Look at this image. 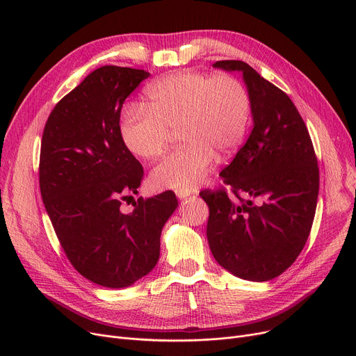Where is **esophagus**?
<instances>
[{
  "mask_svg": "<svg viewBox=\"0 0 356 356\" xmlns=\"http://www.w3.org/2000/svg\"><path fill=\"white\" fill-rule=\"evenodd\" d=\"M192 193H193V191H188V189H177V191H176V195H177L179 199L188 197V196H191Z\"/></svg>",
  "mask_w": 356,
  "mask_h": 356,
  "instance_id": "34e87169",
  "label": "esophagus"
}]
</instances>
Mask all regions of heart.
<instances>
[{
  "label": "heart",
  "instance_id": "obj_1",
  "mask_svg": "<svg viewBox=\"0 0 356 356\" xmlns=\"http://www.w3.org/2000/svg\"><path fill=\"white\" fill-rule=\"evenodd\" d=\"M251 120L247 86L235 74L181 70L145 89V106L121 112L124 145L143 160L159 157L179 128L183 143L149 175L159 189H193L209 173L216 154L229 156L244 140Z\"/></svg>",
  "mask_w": 356,
  "mask_h": 356
}]
</instances>
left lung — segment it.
Returning a JSON list of instances; mask_svg holds the SVG:
<instances>
[{
    "label": "left lung",
    "instance_id": "8db88e82",
    "mask_svg": "<svg viewBox=\"0 0 356 356\" xmlns=\"http://www.w3.org/2000/svg\"><path fill=\"white\" fill-rule=\"evenodd\" d=\"M213 67L239 70L250 92L254 128L220 172L227 188L204 189L207 235L218 263L250 282L284 273L306 245L313 225L319 167L307 127L286 93L245 62Z\"/></svg>",
    "mask_w": 356,
    "mask_h": 356
}]
</instances>
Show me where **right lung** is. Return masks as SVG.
Wrapping results in <instances>:
<instances>
[{"mask_svg": "<svg viewBox=\"0 0 356 356\" xmlns=\"http://www.w3.org/2000/svg\"><path fill=\"white\" fill-rule=\"evenodd\" d=\"M148 76L111 65L93 70L56 104L43 129L39 181L54 232L74 270L109 289L156 267L161 229L177 208L167 191L138 197L131 213L120 209L144 177L121 140V108Z\"/></svg>", "mask_w": 356, "mask_h": 356, "instance_id": "1", "label": "right lung"}]
</instances>
